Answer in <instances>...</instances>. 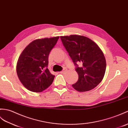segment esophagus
Wrapping results in <instances>:
<instances>
[{"instance_id":"34e87169","label":"esophagus","mask_w":128,"mask_h":128,"mask_svg":"<svg viewBox=\"0 0 128 128\" xmlns=\"http://www.w3.org/2000/svg\"><path fill=\"white\" fill-rule=\"evenodd\" d=\"M67 72V69H64L63 71H61L60 73L61 74H65V72Z\"/></svg>"}]
</instances>
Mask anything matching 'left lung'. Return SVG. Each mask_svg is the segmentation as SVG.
Listing matches in <instances>:
<instances>
[{
  "label": "left lung",
  "mask_w": 128,
  "mask_h": 128,
  "mask_svg": "<svg viewBox=\"0 0 128 128\" xmlns=\"http://www.w3.org/2000/svg\"><path fill=\"white\" fill-rule=\"evenodd\" d=\"M61 40L69 53L78 75V82L72 85L78 92L93 90L102 82L105 75L106 62L104 54L98 44L82 35L61 36ZM78 62L82 66L78 67Z\"/></svg>",
  "instance_id": "1"
}]
</instances>
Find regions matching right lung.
Here are the masks:
<instances>
[{"instance_id": "1", "label": "right lung", "mask_w": 128, "mask_h": 128, "mask_svg": "<svg viewBox=\"0 0 128 128\" xmlns=\"http://www.w3.org/2000/svg\"><path fill=\"white\" fill-rule=\"evenodd\" d=\"M59 38L35 40L20 54L16 65L17 74L20 82L28 90L41 92L52 84L54 76L47 68L48 57Z\"/></svg>"}]
</instances>
